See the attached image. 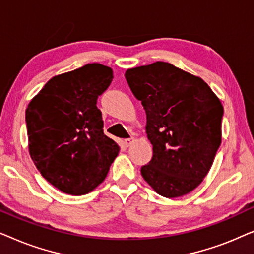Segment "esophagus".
<instances>
[{"instance_id":"1","label":"esophagus","mask_w":254,"mask_h":254,"mask_svg":"<svg viewBox=\"0 0 254 254\" xmlns=\"http://www.w3.org/2000/svg\"><path fill=\"white\" fill-rule=\"evenodd\" d=\"M133 142H134V137H129V138H126V140L124 141V144L126 145V147H129Z\"/></svg>"}]
</instances>
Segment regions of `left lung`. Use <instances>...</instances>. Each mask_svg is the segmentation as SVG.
I'll use <instances>...</instances> for the list:
<instances>
[{"mask_svg": "<svg viewBox=\"0 0 254 254\" xmlns=\"http://www.w3.org/2000/svg\"><path fill=\"white\" fill-rule=\"evenodd\" d=\"M126 81L147 114L152 158L141 175L155 192L178 197L202 183L221 144L223 106L202 78L168 62L128 69Z\"/></svg>", "mask_w": 254, "mask_h": 254, "instance_id": "left-lung-1", "label": "left lung"}]
</instances>
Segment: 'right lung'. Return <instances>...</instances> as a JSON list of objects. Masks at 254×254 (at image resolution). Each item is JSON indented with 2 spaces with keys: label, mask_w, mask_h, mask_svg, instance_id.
Masks as SVG:
<instances>
[{
  "label": "right lung",
  "mask_w": 254,
  "mask_h": 254,
  "mask_svg": "<svg viewBox=\"0 0 254 254\" xmlns=\"http://www.w3.org/2000/svg\"><path fill=\"white\" fill-rule=\"evenodd\" d=\"M113 79L110 67L89 64L54 76L25 112L31 158L61 192L83 195L106 178L120 147L104 134L97 99Z\"/></svg>",
  "instance_id": "1"
}]
</instances>
